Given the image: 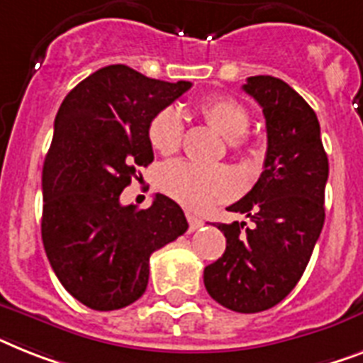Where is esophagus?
Returning a JSON list of instances; mask_svg holds the SVG:
<instances>
[{
	"instance_id": "34e87169",
	"label": "esophagus",
	"mask_w": 363,
	"mask_h": 363,
	"mask_svg": "<svg viewBox=\"0 0 363 363\" xmlns=\"http://www.w3.org/2000/svg\"><path fill=\"white\" fill-rule=\"evenodd\" d=\"M187 220H189V230H191V232H194V230H199L200 226H202V224H203L202 218H199V217H196V215H193V213H187Z\"/></svg>"
}]
</instances>
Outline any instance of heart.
<instances>
[{"label":"heart","mask_w":363,"mask_h":363,"mask_svg":"<svg viewBox=\"0 0 363 363\" xmlns=\"http://www.w3.org/2000/svg\"><path fill=\"white\" fill-rule=\"evenodd\" d=\"M200 113L218 133L241 148V137L248 131L250 116L242 104L233 98H209L200 106ZM150 146L163 155L176 154L184 140V118L174 107L160 111L148 125ZM161 187L185 208L203 211L215 203L232 199L238 191V179L226 167H203L191 161H172L160 174Z\"/></svg>","instance_id":"obj_1"}]
</instances>
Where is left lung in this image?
I'll return each mask as SVG.
<instances>
[{
	"instance_id": "1",
	"label": "left lung",
	"mask_w": 363,
	"mask_h": 363,
	"mask_svg": "<svg viewBox=\"0 0 363 363\" xmlns=\"http://www.w3.org/2000/svg\"><path fill=\"white\" fill-rule=\"evenodd\" d=\"M242 91L263 109L267 155L256 185L228 211L254 226L218 224L226 250L203 269V286L224 308L257 313L284 301L310 262L325 224L328 157L315 111L286 81L252 76Z\"/></svg>"
}]
</instances>
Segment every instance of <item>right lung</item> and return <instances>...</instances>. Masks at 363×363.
Returning a JSON list of instances; mask_svg holds the SVG:
<instances>
[{
	"mask_svg": "<svg viewBox=\"0 0 363 363\" xmlns=\"http://www.w3.org/2000/svg\"><path fill=\"white\" fill-rule=\"evenodd\" d=\"M191 89L111 65L62 100L42 169V242L53 272L74 298L98 311L121 310L143 296L150 256L187 232L174 200L122 206L139 167L154 161L148 125Z\"/></svg>",
	"mask_w": 363,
	"mask_h": 363,
	"instance_id": "obj_1",
	"label": "right lung"
}]
</instances>
